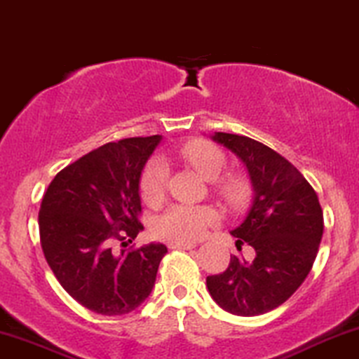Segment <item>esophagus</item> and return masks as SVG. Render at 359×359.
I'll use <instances>...</instances> for the list:
<instances>
[{
    "mask_svg": "<svg viewBox=\"0 0 359 359\" xmlns=\"http://www.w3.org/2000/svg\"><path fill=\"white\" fill-rule=\"evenodd\" d=\"M196 248V244H170V249H184V250H189V249H194Z\"/></svg>",
    "mask_w": 359,
    "mask_h": 359,
    "instance_id": "esophagus-1",
    "label": "esophagus"
}]
</instances>
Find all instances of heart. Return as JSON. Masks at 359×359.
<instances>
[{
    "instance_id": "obj_1",
    "label": "heart",
    "mask_w": 359,
    "mask_h": 359,
    "mask_svg": "<svg viewBox=\"0 0 359 359\" xmlns=\"http://www.w3.org/2000/svg\"><path fill=\"white\" fill-rule=\"evenodd\" d=\"M180 158L210 180L212 191L224 204L239 209L250 196V180L243 172H227L226 154L217 145L205 140H191L179 149ZM167 170L161 161H150L144 167L138 182V191L145 204L158 205L165 194ZM217 214L207 205H172L154 224V234L170 244H191L204 236L205 229L212 226Z\"/></svg>"
}]
</instances>
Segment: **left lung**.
<instances>
[{"mask_svg": "<svg viewBox=\"0 0 359 359\" xmlns=\"http://www.w3.org/2000/svg\"><path fill=\"white\" fill-rule=\"evenodd\" d=\"M212 140L234 152L248 168L252 204L231 234L254 257L231 256L227 269L207 276V289L224 311L259 316L280 306L308 278L323 237V209L297 168L273 149L236 133L215 132Z\"/></svg>", "mask_w": 359, "mask_h": 359, "instance_id": "8db88e82", "label": "left lung"}]
</instances>
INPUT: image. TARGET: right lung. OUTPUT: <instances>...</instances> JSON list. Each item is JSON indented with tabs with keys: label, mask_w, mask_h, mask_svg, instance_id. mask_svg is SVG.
Returning a JSON list of instances; mask_svg holds the SVG:
<instances>
[{
	"label": "right lung",
	"mask_w": 359,
	"mask_h": 359,
	"mask_svg": "<svg viewBox=\"0 0 359 359\" xmlns=\"http://www.w3.org/2000/svg\"><path fill=\"white\" fill-rule=\"evenodd\" d=\"M162 135L110 142L60 170L43 196L38 226L46 262L65 291L86 309L120 316L152 292L163 244L122 249L144 226L142 170Z\"/></svg>",
	"instance_id": "1"
}]
</instances>
